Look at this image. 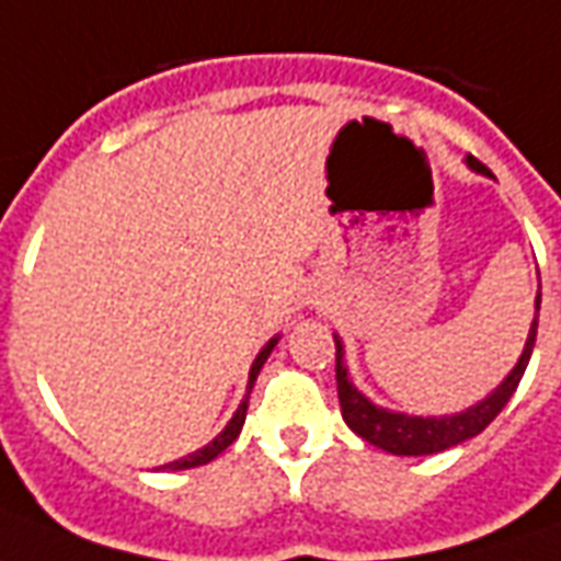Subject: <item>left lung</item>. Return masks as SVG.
<instances>
[{"instance_id": "1", "label": "left lung", "mask_w": 561, "mask_h": 561, "mask_svg": "<svg viewBox=\"0 0 561 561\" xmlns=\"http://www.w3.org/2000/svg\"><path fill=\"white\" fill-rule=\"evenodd\" d=\"M466 161H469L471 171L493 176L474 156H469ZM538 309H541V285H538V297H535V312ZM535 336H538V316L531 321L529 336H526V345H523L517 366L507 373L505 381L486 400H481L478 405H471V409L459 414L417 417V414L390 412V409H381L373 400H366L364 393L352 385V378H348V369H345V360H342L345 348H342L340 336L333 333V342H336V390H340L342 417L364 442L381 447L388 454H397V457H426V454H438V450H447V447L462 445V442H469L478 433H483L493 423L495 414L505 409L507 400L514 397L519 378H523L526 366H529Z\"/></svg>"}]
</instances>
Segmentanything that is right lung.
I'll use <instances>...</instances> for the list:
<instances>
[{
  "mask_svg": "<svg viewBox=\"0 0 561 561\" xmlns=\"http://www.w3.org/2000/svg\"><path fill=\"white\" fill-rule=\"evenodd\" d=\"M276 342H279V336H273V340L261 348V354L255 357V364H252V369H249V390H252V385H255V378L257 373H261V366L267 364V357L270 352L276 348ZM245 409H249V397H245L243 402H240V409L233 412V417L228 421V426L221 430L209 445H204L201 450H195V454H188V457L183 459H173V462H168V466H161V469H171V471H180V469H195V466H207L209 459H216L225 450L228 445H233V438L240 435V430H243V423H245Z\"/></svg>",
  "mask_w": 561,
  "mask_h": 561,
  "instance_id": "1",
  "label": "right lung"
}]
</instances>
